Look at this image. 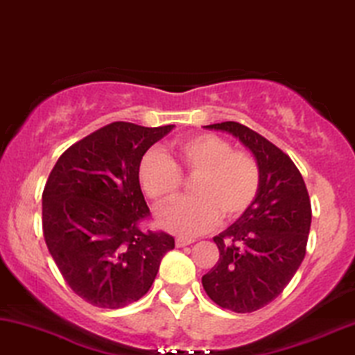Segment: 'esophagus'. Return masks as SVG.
<instances>
[{
  "label": "esophagus",
  "mask_w": 355,
  "mask_h": 355,
  "mask_svg": "<svg viewBox=\"0 0 355 355\" xmlns=\"http://www.w3.org/2000/svg\"><path fill=\"white\" fill-rule=\"evenodd\" d=\"M193 240L191 239H183V237H178L175 240V245H177L178 248H183V247H188V245H191Z\"/></svg>",
  "instance_id": "obj_1"
}]
</instances>
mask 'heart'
Instances as JSON below:
<instances>
[{"instance_id":"heart-1","label":"heart","mask_w":355,"mask_h":355,"mask_svg":"<svg viewBox=\"0 0 355 355\" xmlns=\"http://www.w3.org/2000/svg\"><path fill=\"white\" fill-rule=\"evenodd\" d=\"M180 172L195 175L191 193L157 211V224L180 235H198L216 224L219 216L237 219L258 195L261 173L252 154L234 150L217 135H195L175 141L170 157L149 150L139 164V183L155 201H167L182 185Z\"/></svg>"}]
</instances>
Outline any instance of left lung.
<instances>
[{
	"label": "left lung",
	"mask_w": 355,
	"mask_h": 355,
	"mask_svg": "<svg viewBox=\"0 0 355 355\" xmlns=\"http://www.w3.org/2000/svg\"><path fill=\"white\" fill-rule=\"evenodd\" d=\"M205 128L237 138L261 173L252 206L214 237L219 261L201 279L214 304L250 313L276 299L304 261L311 224L309 191L289 155L257 131L235 121Z\"/></svg>",
	"instance_id": "obj_1"
}]
</instances>
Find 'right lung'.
<instances>
[{
    "label": "right lung",
    "mask_w": 355,
    "mask_h": 355,
    "mask_svg": "<svg viewBox=\"0 0 355 355\" xmlns=\"http://www.w3.org/2000/svg\"><path fill=\"white\" fill-rule=\"evenodd\" d=\"M173 125L115 121L71 146L42 196L45 243L64 281L98 309H121L148 294L175 240L139 229L149 216L139 164Z\"/></svg>",
    "instance_id": "obj_1"
}]
</instances>
